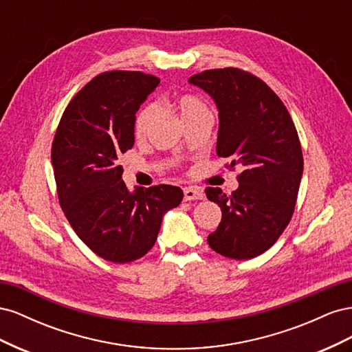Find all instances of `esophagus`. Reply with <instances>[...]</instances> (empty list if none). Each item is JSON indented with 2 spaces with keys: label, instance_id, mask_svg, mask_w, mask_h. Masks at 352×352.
Here are the masks:
<instances>
[{
  "label": "esophagus",
  "instance_id": "34e87169",
  "mask_svg": "<svg viewBox=\"0 0 352 352\" xmlns=\"http://www.w3.org/2000/svg\"><path fill=\"white\" fill-rule=\"evenodd\" d=\"M184 198H185V201L202 199V198H204V192H202V190L198 189V188L188 186V188H184Z\"/></svg>",
  "mask_w": 352,
  "mask_h": 352
}]
</instances>
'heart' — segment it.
Segmentation results:
<instances>
[{
  "label": "heart",
  "mask_w": 352,
  "mask_h": 352,
  "mask_svg": "<svg viewBox=\"0 0 352 352\" xmlns=\"http://www.w3.org/2000/svg\"><path fill=\"white\" fill-rule=\"evenodd\" d=\"M170 107H172L180 117V120L186 124L188 122H192L199 119L202 116H211L208 105L202 101L197 95L184 94L170 101ZM158 109L155 104H146L136 113L135 123H133V135L138 141H144L151 132L153 126L157 122Z\"/></svg>",
  "instance_id": "obj_1"
}]
</instances>
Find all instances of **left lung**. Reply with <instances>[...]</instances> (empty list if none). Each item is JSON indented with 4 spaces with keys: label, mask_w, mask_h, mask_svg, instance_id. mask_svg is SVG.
<instances>
[{
    "label": "left lung",
    "mask_w": 352,
    "mask_h": 352,
    "mask_svg": "<svg viewBox=\"0 0 352 352\" xmlns=\"http://www.w3.org/2000/svg\"><path fill=\"white\" fill-rule=\"evenodd\" d=\"M189 82L211 95L219 109L217 155L242 170L232 194L206 188L221 221L208 235L223 257L250 260L267 251L289 225L304 158L289 111L267 83L238 67L211 69Z\"/></svg>",
    "instance_id": "left-lung-1"
}]
</instances>
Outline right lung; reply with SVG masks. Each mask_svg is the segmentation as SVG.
I'll list each match as a JSON object with an SVG mask.
<instances>
[{
    "mask_svg": "<svg viewBox=\"0 0 352 352\" xmlns=\"http://www.w3.org/2000/svg\"><path fill=\"white\" fill-rule=\"evenodd\" d=\"M160 83L153 74L111 70L89 80L63 113L51 146L57 195L87 247L111 263L150 251L163 214L180 204L172 185L136 188L122 180L120 157L135 142V114Z\"/></svg>",
    "mask_w": 352,
    "mask_h": 352,
    "instance_id": "1",
    "label": "right lung"
}]
</instances>
